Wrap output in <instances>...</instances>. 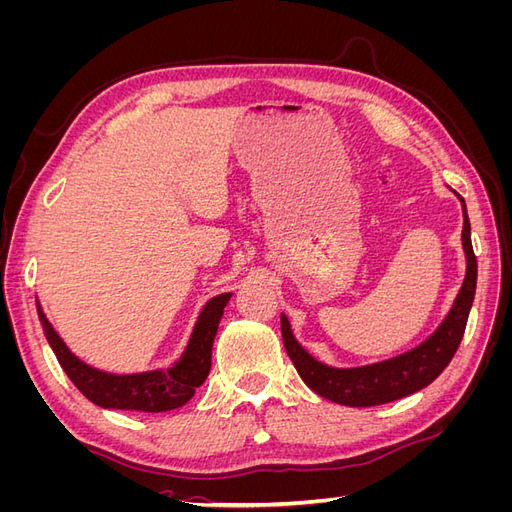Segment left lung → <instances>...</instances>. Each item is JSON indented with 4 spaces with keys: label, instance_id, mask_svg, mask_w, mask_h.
<instances>
[{
    "label": "left lung",
    "instance_id": "8db88e82",
    "mask_svg": "<svg viewBox=\"0 0 512 512\" xmlns=\"http://www.w3.org/2000/svg\"><path fill=\"white\" fill-rule=\"evenodd\" d=\"M459 200L463 205L461 241L468 262L466 280L461 284V290L451 307V312L442 320L436 333L425 339L421 346L382 363L337 369L316 361L314 356L294 339L290 322L282 314V339L286 352L294 367H297L303 382L314 393L329 401H335V404L350 408L380 406L425 389V386L436 380L446 369V365L451 363L463 339V331H466L478 275L466 203H463L461 196Z\"/></svg>",
    "mask_w": 512,
    "mask_h": 512
}]
</instances>
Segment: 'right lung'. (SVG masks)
<instances>
[{"label":"right lung","instance_id":"add662e5","mask_svg":"<svg viewBox=\"0 0 512 512\" xmlns=\"http://www.w3.org/2000/svg\"><path fill=\"white\" fill-rule=\"evenodd\" d=\"M232 292L213 297L198 316L192 331L190 344L181 354V359L168 369L145 371V374H106V371L89 367L79 356H74L64 344L51 322L46 320L38 303V318L46 339L57 356L59 365L64 367L68 378L74 382L89 401L100 408L113 410H136V412H168L188 404L196 389L209 376L211 369V348L215 333H218L224 307L230 301Z\"/></svg>","mask_w":512,"mask_h":512}]
</instances>
